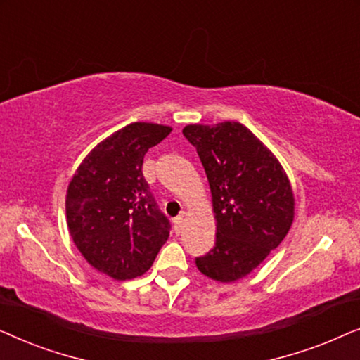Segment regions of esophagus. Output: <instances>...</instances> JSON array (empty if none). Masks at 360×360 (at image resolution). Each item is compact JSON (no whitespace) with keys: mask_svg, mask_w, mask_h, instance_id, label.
<instances>
[{"mask_svg":"<svg viewBox=\"0 0 360 360\" xmlns=\"http://www.w3.org/2000/svg\"><path fill=\"white\" fill-rule=\"evenodd\" d=\"M184 216H185V214H180V216H176V218L174 219V223H175V231H176V233H179V231H181V228H184V223H185Z\"/></svg>","mask_w":360,"mask_h":360,"instance_id":"34e87169","label":"esophagus"}]
</instances>
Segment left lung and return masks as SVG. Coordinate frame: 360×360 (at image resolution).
I'll list each match as a JSON object with an SVG mask.
<instances>
[{
    "label": "left lung",
    "instance_id": "8db88e82",
    "mask_svg": "<svg viewBox=\"0 0 360 360\" xmlns=\"http://www.w3.org/2000/svg\"><path fill=\"white\" fill-rule=\"evenodd\" d=\"M184 136L205 167L216 219L214 248L195 264L211 280L236 282L257 269L292 228V184L272 150L240 122L188 124Z\"/></svg>",
    "mask_w": 360,
    "mask_h": 360
}]
</instances>
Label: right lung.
Returning a JSON list of instances; mask_svg holds the SVG:
<instances>
[{
	"label": "right lung",
	"instance_id": "1",
	"mask_svg": "<svg viewBox=\"0 0 360 360\" xmlns=\"http://www.w3.org/2000/svg\"><path fill=\"white\" fill-rule=\"evenodd\" d=\"M170 132L157 122L121 127L93 147L68 184V233L86 262L108 277L144 275L169 239L170 223L142 175V162Z\"/></svg>",
	"mask_w": 360,
	"mask_h": 360
}]
</instances>
